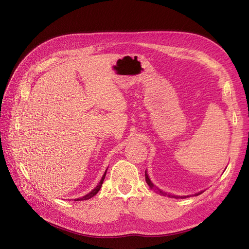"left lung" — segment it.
I'll use <instances>...</instances> for the list:
<instances>
[{
    "mask_svg": "<svg viewBox=\"0 0 249 249\" xmlns=\"http://www.w3.org/2000/svg\"><path fill=\"white\" fill-rule=\"evenodd\" d=\"M145 180H146V183H147V185L149 186V188L150 189H156V190H158V192L159 193H161L162 195H168L169 197H173V198H178V197H180V198H186V197H189V195H187V196H176V195H170V194H167V193H165V192H163V191H161L160 189H158V188L150 182V179H149V178H148V176H147V172L145 171ZM203 191H200V192H198V193H195L194 195L195 196H196V195H199V194H201Z\"/></svg>",
    "mask_w": 249,
    "mask_h": 249,
    "instance_id": "left-lung-1",
    "label": "left lung"
}]
</instances>
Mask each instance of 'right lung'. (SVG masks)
I'll return each instance as SVG.
<instances>
[{
  "label": "right lung",
  "mask_w": 249,
  "mask_h": 249,
  "mask_svg": "<svg viewBox=\"0 0 249 249\" xmlns=\"http://www.w3.org/2000/svg\"><path fill=\"white\" fill-rule=\"evenodd\" d=\"M106 173H107V170L105 171V173H104V176H103V178H102V179H101V182L99 183V185H97L94 189L92 190V191H90L88 194H86V195H84V196L83 197H80V198H76L74 199V201H79V200H87V199H89V198H91V197H93L94 195L100 191V189H101V187H102V185H103V182H104V179H105V177H106Z\"/></svg>",
  "instance_id": "obj_1"
}]
</instances>
